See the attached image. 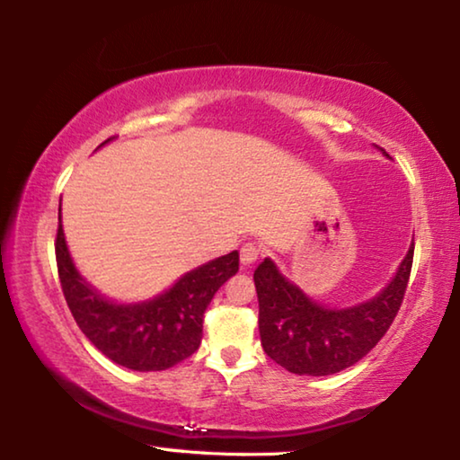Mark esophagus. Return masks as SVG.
<instances>
[{
    "mask_svg": "<svg viewBox=\"0 0 460 460\" xmlns=\"http://www.w3.org/2000/svg\"><path fill=\"white\" fill-rule=\"evenodd\" d=\"M260 253H261V249L258 243H252V241H249V243H243L239 249L241 263H243V266H252L253 261H258Z\"/></svg>",
    "mask_w": 460,
    "mask_h": 460,
    "instance_id": "34e87169",
    "label": "esophagus"
}]
</instances>
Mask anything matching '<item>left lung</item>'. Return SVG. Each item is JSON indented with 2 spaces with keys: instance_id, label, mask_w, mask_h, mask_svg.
Instances as JSON below:
<instances>
[{
  "instance_id": "obj_1",
  "label": "left lung",
  "mask_w": 460,
  "mask_h": 460,
  "mask_svg": "<svg viewBox=\"0 0 460 460\" xmlns=\"http://www.w3.org/2000/svg\"><path fill=\"white\" fill-rule=\"evenodd\" d=\"M411 261L414 243L384 292L363 305L337 310L310 300L266 258L253 274L263 351L298 376H332L351 367L392 326L406 294Z\"/></svg>"
}]
</instances>
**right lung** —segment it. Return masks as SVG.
<instances>
[{"label": "right lung", "instance_id": "add662e5", "mask_svg": "<svg viewBox=\"0 0 460 460\" xmlns=\"http://www.w3.org/2000/svg\"><path fill=\"white\" fill-rule=\"evenodd\" d=\"M54 252L62 294L84 337L113 363L134 371L174 367L197 351L207 306L239 270V253L231 252L184 274L154 300L115 305L76 271L60 221Z\"/></svg>", "mask_w": 460, "mask_h": 460}]
</instances>
